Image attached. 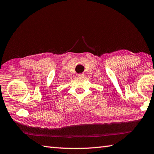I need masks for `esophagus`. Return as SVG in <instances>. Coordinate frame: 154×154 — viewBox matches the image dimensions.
<instances>
[{
    "mask_svg": "<svg viewBox=\"0 0 154 154\" xmlns=\"http://www.w3.org/2000/svg\"><path fill=\"white\" fill-rule=\"evenodd\" d=\"M77 76H78V77H79V78H83L85 76V75L83 73H79V74L77 75Z\"/></svg>",
    "mask_w": 154,
    "mask_h": 154,
    "instance_id": "1",
    "label": "esophagus"
}]
</instances>
